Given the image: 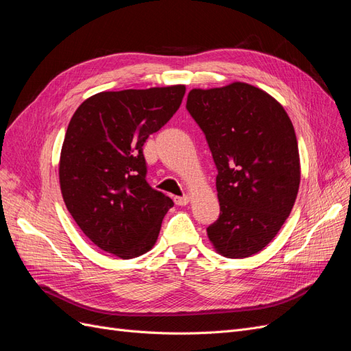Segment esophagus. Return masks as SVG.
<instances>
[{
    "label": "esophagus",
    "mask_w": 351,
    "mask_h": 351,
    "mask_svg": "<svg viewBox=\"0 0 351 351\" xmlns=\"http://www.w3.org/2000/svg\"><path fill=\"white\" fill-rule=\"evenodd\" d=\"M189 196H176L174 197V202H176V205H178V206H184V205H187L189 204Z\"/></svg>",
    "instance_id": "obj_1"
}]
</instances>
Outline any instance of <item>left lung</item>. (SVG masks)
<instances>
[{
  "label": "left lung",
  "instance_id": "1",
  "mask_svg": "<svg viewBox=\"0 0 351 351\" xmlns=\"http://www.w3.org/2000/svg\"><path fill=\"white\" fill-rule=\"evenodd\" d=\"M186 108L214 158L219 217L206 231L218 253L249 258L277 236L300 184L294 127L271 95L247 83L192 89Z\"/></svg>",
  "mask_w": 351,
  "mask_h": 351
}]
</instances>
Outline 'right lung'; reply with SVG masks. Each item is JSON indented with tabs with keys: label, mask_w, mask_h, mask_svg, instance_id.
<instances>
[{
	"label": "right lung",
	"mask_w": 351,
	"mask_h": 351,
	"mask_svg": "<svg viewBox=\"0 0 351 351\" xmlns=\"http://www.w3.org/2000/svg\"><path fill=\"white\" fill-rule=\"evenodd\" d=\"M183 84L101 92L69 123L60 158L62 199L90 241L121 259L149 250L174 202L146 182L143 145L182 105Z\"/></svg>",
	"instance_id": "1"
}]
</instances>
